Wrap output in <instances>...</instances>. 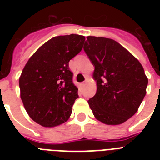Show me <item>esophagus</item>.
<instances>
[{
    "label": "esophagus",
    "mask_w": 160,
    "mask_h": 160,
    "mask_svg": "<svg viewBox=\"0 0 160 160\" xmlns=\"http://www.w3.org/2000/svg\"><path fill=\"white\" fill-rule=\"evenodd\" d=\"M85 85H86V82H83L80 84V86H81V88H84L85 86Z\"/></svg>",
    "instance_id": "obj_1"
}]
</instances>
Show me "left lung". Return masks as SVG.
I'll return each mask as SVG.
<instances>
[{"label": "left lung", "mask_w": 160, "mask_h": 160, "mask_svg": "<svg viewBox=\"0 0 160 160\" xmlns=\"http://www.w3.org/2000/svg\"><path fill=\"white\" fill-rule=\"evenodd\" d=\"M84 51L95 66L97 91L88 104L96 119L117 125L131 118L146 95L148 78L139 60L114 40L88 36Z\"/></svg>", "instance_id": "1"}]
</instances>
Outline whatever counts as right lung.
Wrapping results in <instances>:
<instances>
[{"instance_id":"obj_1","label":"right lung","mask_w":160,"mask_h":160,"mask_svg":"<svg viewBox=\"0 0 160 160\" xmlns=\"http://www.w3.org/2000/svg\"><path fill=\"white\" fill-rule=\"evenodd\" d=\"M85 37L76 34L53 37L31 55L19 79L21 99L27 114L43 127L67 121L78 88L69 61L83 48Z\"/></svg>"}]
</instances>
